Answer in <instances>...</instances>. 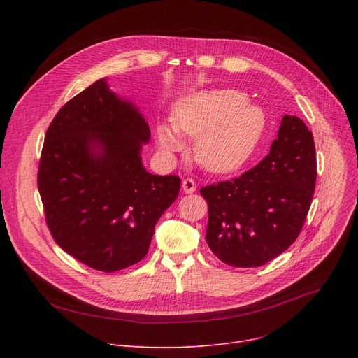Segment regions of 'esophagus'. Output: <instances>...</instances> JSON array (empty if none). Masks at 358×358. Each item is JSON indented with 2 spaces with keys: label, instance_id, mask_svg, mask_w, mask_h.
Instances as JSON below:
<instances>
[{
  "label": "esophagus",
  "instance_id": "esophagus-1",
  "mask_svg": "<svg viewBox=\"0 0 358 358\" xmlns=\"http://www.w3.org/2000/svg\"><path fill=\"white\" fill-rule=\"evenodd\" d=\"M181 187H182L184 193L192 194V193L196 192V181L193 178H190V177H187V178L182 180V185Z\"/></svg>",
  "mask_w": 358,
  "mask_h": 358
}]
</instances>
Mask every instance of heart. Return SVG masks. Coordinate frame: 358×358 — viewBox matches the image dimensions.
<instances>
[{"label": "heart", "instance_id": "1", "mask_svg": "<svg viewBox=\"0 0 358 358\" xmlns=\"http://www.w3.org/2000/svg\"><path fill=\"white\" fill-rule=\"evenodd\" d=\"M238 90H206L181 99L173 111V124L159 123L157 136L166 150L182 146V138H197L199 162L215 173L239 166L255 148L264 127L261 110L245 101Z\"/></svg>", "mask_w": 358, "mask_h": 358}]
</instances>
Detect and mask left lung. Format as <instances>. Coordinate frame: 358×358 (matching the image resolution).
Returning a JSON list of instances; mask_svg holds the SVG:
<instances>
[{"mask_svg":"<svg viewBox=\"0 0 358 358\" xmlns=\"http://www.w3.org/2000/svg\"><path fill=\"white\" fill-rule=\"evenodd\" d=\"M315 184L312 131L303 120L286 115L264 159L239 177L201 187L209 208V248L232 267L267 264L302 231Z\"/></svg>","mask_w":358,"mask_h":358,"instance_id":"8db88e82","label":"left lung"}]
</instances>
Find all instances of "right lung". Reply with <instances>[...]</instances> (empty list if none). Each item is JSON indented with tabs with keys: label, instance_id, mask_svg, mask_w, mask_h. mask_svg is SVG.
I'll return each mask as SVG.
<instances>
[{
	"label": "right lung",
	"instance_id": "right-lung-1",
	"mask_svg": "<svg viewBox=\"0 0 358 358\" xmlns=\"http://www.w3.org/2000/svg\"><path fill=\"white\" fill-rule=\"evenodd\" d=\"M150 130L139 110L99 80L71 99L45 135L37 187L58 245L90 268L139 262L155 224L178 196L177 176L149 174Z\"/></svg>",
	"mask_w": 358,
	"mask_h": 358
}]
</instances>
